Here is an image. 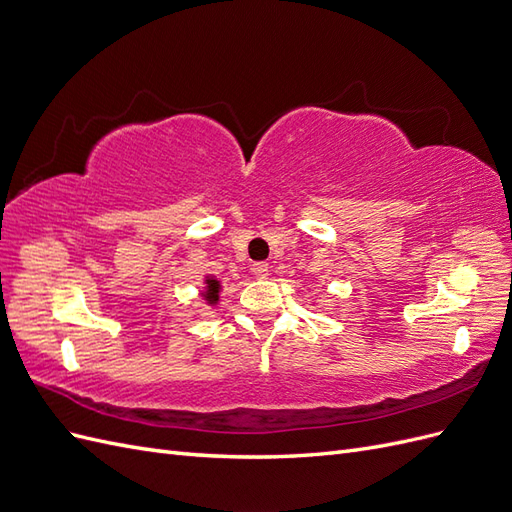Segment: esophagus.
<instances>
[{"mask_svg": "<svg viewBox=\"0 0 512 512\" xmlns=\"http://www.w3.org/2000/svg\"><path fill=\"white\" fill-rule=\"evenodd\" d=\"M252 273L258 277V280H267V277H269V265H267V262H256V265L252 267Z\"/></svg>", "mask_w": 512, "mask_h": 512, "instance_id": "34e87169", "label": "esophagus"}]
</instances>
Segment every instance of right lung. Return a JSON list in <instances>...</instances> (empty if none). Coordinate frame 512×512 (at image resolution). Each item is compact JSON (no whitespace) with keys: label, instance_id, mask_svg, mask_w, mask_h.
<instances>
[{"label":"right lung","instance_id":"1","mask_svg":"<svg viewBox=\"0 0 512 512\" xmlns=\"http://www.w3.org/2000/svg\"><path fill=\"white\" fill-rule=\"evenodd\" d=\"M205 284H207V288H205V292H203V297H205V301H207L209 305H215V303L220 301V290H222V286H220L218 280H215V277H207Z\"/></svg>","mask_w":512,"mask_h":512}]
</instances>
